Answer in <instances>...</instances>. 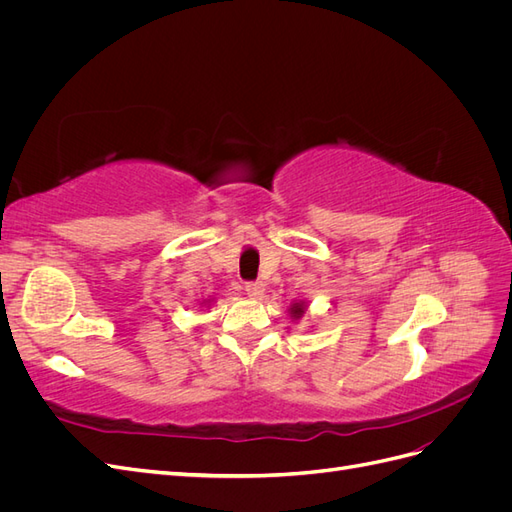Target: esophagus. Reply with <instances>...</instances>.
<instances>
[{"label":"esophagus","instance_id":"1","mask_svg":"<svg viewBox=\"0 0 512 512\" xmlns=\"http://www.w3.org/2000/svg\"><path fill=\"white\" fill-rule=\"evenodd\" d=\"M262 292H265V284H262V282H250V284H245V294H247V297L260 299Z\"/></svg>","mask_w":512,"mask_h":512}]
</instances>
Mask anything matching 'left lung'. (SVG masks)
<instances>
[{"label": "left lung", "mask_w": 512, "mask_h": 512, "mask_svg": "<svg viewBox=\"0 0 512 512\" xmlns=\"http://www.w3.org/2000/svg\"><path fill=\"white\" fill-rule=\"evenodd\" d=\"M305 309H307V303L305 301H299V303H292L290 305V318H294V320H299L303 314H305Z\"/></svg>", "instance_id": "left-lung-1"}]
</instances>
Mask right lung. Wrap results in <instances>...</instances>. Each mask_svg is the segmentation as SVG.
<instances>
[{
	"label": "right lung",
	"instance_id": "1",
	"mask_svg": "<svg viewBox=\"0 0 512 512\" xmlns=\"http://www.w3.org/2000/svg\"><path fill=\"white\" fill-rule=\"evenodd\" d=\"M203 303H205V305H209V303H211V301H203Z\"/></svg>",
	"mask_w": 512,
	"mask_h": 512
}]
</instances>
